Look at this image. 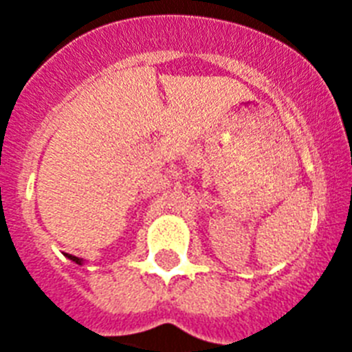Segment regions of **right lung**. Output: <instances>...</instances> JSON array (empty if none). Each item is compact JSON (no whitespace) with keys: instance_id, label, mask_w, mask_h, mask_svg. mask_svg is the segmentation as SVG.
Listing matches in <instances>:
<instances>
[{"instance_id":"1","label":"right lung","mask_w":352,"mask_h":352,"mask_svg":"<svg viewBox=\"0 0 352 352\" xmlns=\"http://www.w3.org/2000/svg\"><path fill=\"white\" fill-rule=\"evenodd\" d=\"M65 255H67V258H72L73 263H77V264H82V258L75 257V255H69V253H65Z\"/></svg>"}]
</instances>
